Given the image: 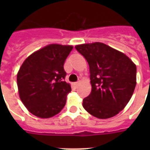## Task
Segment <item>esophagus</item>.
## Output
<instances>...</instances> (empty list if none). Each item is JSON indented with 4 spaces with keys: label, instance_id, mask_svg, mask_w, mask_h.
Returning a JSON list of instances; mask_svg holds the SVG:
<instances>
[{
    "label": "esophagus",
    "instance_id": "1",
    "mask_svg": "<svg viewBox=\"0 0 150 150\" xmlns=\"http://www.w3.org/2000/svg\"><path fill=\"white\" fill-rule=\"evenodd\" d=\"M79 83H80L79 82H75V83H74L73 85H74V86H75V87H77L79 85Z\"/></svg>",
    "mask_w": 150,
    "mask_h": 150
}]
</instances>
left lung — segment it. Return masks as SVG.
Returning a JSON list of instances; mask_svg holds the SVG:
<instances>
[{
  "label": "left lung",
  "mask_w": 150,
  "mask_h": 150,
  "mask_svg": "<svg viewBox=\"0 0 150 150\" xmlns=\"http://www.w3.org/2000/svg\"><path fill=\"white\" fill-rule=\"evenodd\" d=\"M75 47L89 66L92 90L83 100L84 109L100 119L117 115L134 93L136 65L124 53L105 43H83Z\"/></svg>",
  "instance_id": "left-lung-1"
}]
</instances>
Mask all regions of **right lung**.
I'll return each mask as SVG.
<instances>
[{"label": "right lung", "mask_w": 150, "mask_h": 150, "mask_svg": "<svg viewBox=\"0 0 150 150\" xmlns=\"http://www.w3.org/2000/svg\"><path fill=\"white\" fill-rule=\"evenodd\" d=\"M72 49L71 45L49 44L30 54L20 67L17 74L19 97L35 116L52 117L64 107L71 88L64 81V64Z\"/></svg>", "instance_id": "right-lung-1"}]
</instances>
